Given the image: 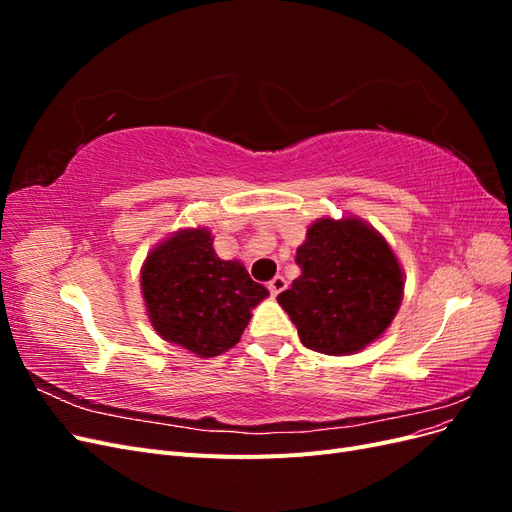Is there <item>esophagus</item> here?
Returning a JSON list of instances; mask_svg holds the SVG:
<instances>
[{
	"label": "esophagus",
	"instance_id": "obj_1",
	"mask_svg": "<svg viewBox=\"0 0 512 512\" xmlns=\"http://www.w3.org/2000/svg\"><path fill=\"white\" fill-rule=\"evenodd\" d=\"M284 288H286V280L282 275H275L273 280L269 282V292L273 294V297H277V294H280Z\"/></svg>",
	"mask_w": 512,
	"mask_h": 512
}]
</instances>
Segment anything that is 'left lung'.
<instances>
[{"label":"left lung","instance_id":"left-lung-1","mask_svg":"<svg viewBox=\"0 0 512 512\" xmlns=\"http://www.w3.org/2000/svg\"><path fill=\"white\" fill-rule=\"evenodd\" d=\"M301 275L277 294L305 348L354 354L393 322L404 273L378 232L356 218H322L297 250Z\"/></svg>","mask_w":512,"mask_h":512}]
</instances>
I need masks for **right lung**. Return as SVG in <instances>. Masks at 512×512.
Segmentation results:
<instances>
[{
  "instance_id": "add662e5",
  "label": "right lung",
  "mask_w": 512,
  "mask_h": 512,
  "mask_svg": "<svg viewBox=\"0 0 512 512\" xmlns=\"http://www.w3.org/2000/svg\"><path fill=\"white\" fill-rule=\"evenodd\" d=\"M141 286L153 329L198 356L235 346L250 309L269 294L241 262L218 258L205 228L179 230L160 243L145 260Z\"/></svg>"
}]
</instances>
